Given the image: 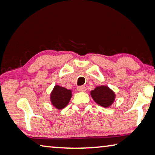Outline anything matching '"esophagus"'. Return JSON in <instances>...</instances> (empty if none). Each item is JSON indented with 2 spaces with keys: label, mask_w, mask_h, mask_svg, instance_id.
I'll return each mask as SVG.
<instances>
[{
  "label": "esophagus",
  "mask_w": 155,
  "mask_h": 155,
  "mask_svg": "<svg viewBox=\"0 0 155 155\" xmlns=\"http://www.w3.org/2000/svg\"><path fill=\"white\" fill-rule=\"evenodd\" d=\"M77 90L78 91H86V87L84 85H81L78 86L77 87Z\"/></svg>",
  "instance_id": "1"
}]
</instances>
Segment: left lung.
I'll return each mask as SVG.
<instances>
[{"label":"left lung","mask_w":155,"mask_h":155,"mask_svg":"<svg viewBox=\"0 0 155 155\" xmlns=\"http://www.w3.org/2000/svg\"><path fill=\"white\" fill-rule=\"evenodd\" d=\"M91 96L97 104L103 107H108L114 103L115 94L107 86H100L91 91Z\"/></svg>","instance_id":"obj_1"}]
</instances>
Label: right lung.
I'll use <instances>...</instances> for the list:
<instances>
[{
  "mask_svg": "<svg viewBox=\"0 0 155 155\" xmlns=\"http://www.w3.org/2000/svg\"><path fill=\"white\" fill-rule=\"evenodd\" d=\"M71 97V90L56 85L51 93V101L52 105L55 107L57 109H61L66 107Z\"/></svg>",
  "mask_w": 155,
  "mask_h": 155,
  "instance_id": "1",
  "label": "right lung"
}]
</instances>
